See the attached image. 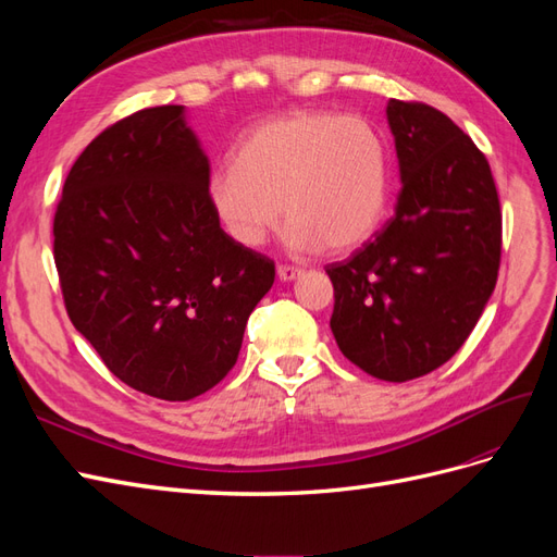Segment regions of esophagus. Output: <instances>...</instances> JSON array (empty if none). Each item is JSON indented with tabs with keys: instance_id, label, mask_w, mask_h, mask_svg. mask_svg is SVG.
Wrapping results in <instances>:
<instances>
[{
	"instance_id": "obj_1",
	"label": "esophagus",
	"mask_w": 557,
	"mask_h": 557,
	"mask_svg": "<svg viewBox=\"0 0 557 557\" xmlns=\"http://www.w3.org/2000/svg\"><path fill=\"white\" fill-rule=\"evenodd\" d=\"M276 274H278L281 281H295V278L301 274V269H299V267H293V264H278Z\"/></svg>"
}]
</instances>
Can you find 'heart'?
Segmentation results:
<instances>
[{"label": "heart", "instance_id": "obj_1", "mask_svg": "<svg viewBox=\"0 0 557 557\" xmlns=\"http://www.w3.org/2000/svg\"><path fill=\"white\" fill-rule=\"evenodd\" d=\"M207 193L225 232L246 248L262 246L285 213L290 248L344 252L383 221L387 148L360 115L295 111L252 127L234 164L211 172Z\"/></svg>", "mask_w": 557, "mask_h": 557}]
</instances>
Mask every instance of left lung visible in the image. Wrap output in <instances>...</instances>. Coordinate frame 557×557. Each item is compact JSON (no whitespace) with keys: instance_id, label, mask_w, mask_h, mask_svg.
I'll return each instance as SVG.
<instances>
[{"instance_id":"8db88e82","label":"left lung","mask_w":557,"mask_h":557,"mask_svg":"<svg viewBox=\"0 0 557 557\" xmlns=\"http://www.w3.org/2000/svg\"><path fill=\"white\" fill-rule=\"evenodd\" d=\"M401 190L395 215L346 262L327 264L330 327L362 372L404 383L448 362L491 299L502 211L485 156L448 115L387 102Z\"/></svg>"}]
</instances>
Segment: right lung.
I'll list each match as a JSON object with an SVG mask.
<instances>
[{
	"label": "right lung",
	"mask_w": 557,
	"mask_h": 557,
	"mask_svg": "<svg viewBox=\"0 0 557 557\" xmlns=\"http://www.w3.org/2000/svg\"><path fill=\"white\" fill-rule=\"evenodd\" d=\"M207 185L209 158L183 107L144 109L83 150L53 221L74 327L113 376L166 401L227 376L276 276L225 234Z\"/></svg>",
	"instance_id": "right-lung-1"
}]
</instances>
